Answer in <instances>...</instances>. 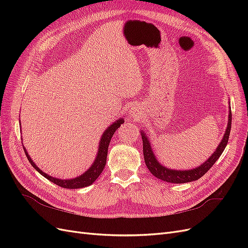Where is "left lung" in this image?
Here are the masks:
<instances>
[{
    "mask_svg": "<svg viewBox=\"0 0 248 248\" xmlns=\"http://www.w3.org/2000/svg\"><path fill=\"white\" fill-rule=\"evenodd\" d=\"M231 125H232V111L230 110L229 114V123L226 133H224L223 139L221 140L220 144L215 150V152L209 157V159L205 161L202 166L193 169V170H170L166 167L161 166V164L156 160L155 156L153 154L152 148L150 146V142L145 136V133H141V139H142V152H144V158L145 163L150 170V172L156 178H158L162 181H166L169 183H186V182H191L196 181V180L200 179L202 176H204L206 172L211 169V167L216 162V160L219 158V156L222 154L223 150L226 149L229 137L231 132Z\"/></svg>",
    "mask_w": 248,
    "mask_h": 248,
    "instance_id": "obj_1",
    "label": "left lung"
}]
</instances>
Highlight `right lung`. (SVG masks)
<instances>
[{
  "label": "right lung",
  "mask_w": 248,
  "mask_h": 248,
  "mask_svg": "<svg viewBox=\"0 0 248 248\" xmlns=\"http://www.w3.org/2000/svg\"><path fill=\"white\" fill-rule=\"evenodd\" d=\"M124 122V120L121 118L117 120L115 123H112L108 128L104 131V133L102 134V138L100 140L99 142V149H98V153H97L96 159L94 161V163L92 164V167L90 168L85 174L80 175L79 177H77L74 179H69V180H61V179H57V178H52L51 176H48L46 172H43L40 169H38L36 167V164L33 162V160L30 158V156L28 155V152L26 151L25 149V153L27 155V158L30 161V163L32 164V167L38 170L39 174H41L43 177H46V179H48L50 182L55 183L57 185H59L60 187H63V188H68V189H77V188H82V187H86L91 185L95 180L100 176V174L102 172L104 167H106L107 163V157H108V145L109 141L114 136V133L116 132V130L119 128L120 125ZM24 147V146H22Z\"/></svg>",
  "instance_id": "obj_1"
}]
</instances>
